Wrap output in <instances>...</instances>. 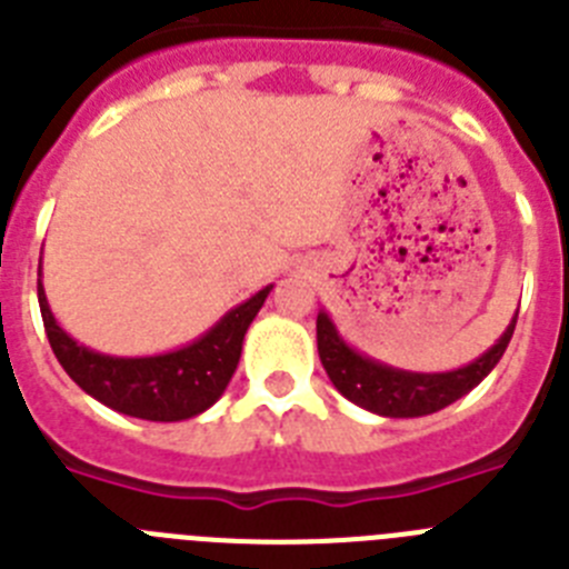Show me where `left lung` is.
I'll list each match as a JSON object with an SVG mask.
<instances>
[{
    "instance_id": "1",
    "label": "left lung",
    "mask_w": 569,
    "mask_h": 569,
    "mask_svg": "<svg viewBox=\"0 0 569 569\" xmlns=\"http://www.w3.org/2000/svg\"><path fill=\"white\" fill-rule=\"evenodd\" d=\"M516 318L518 312L512 315L501 338L463 367L449 369V372H409V369L389 367L383 360L369 358L352 343H346L329 312L320 309L318 355L326 375L346 401L358 403L360 409L380 415V418H421V415H432L456 403L496 369L501 355L507 352Z\"/></svg>"
}]
</instances>
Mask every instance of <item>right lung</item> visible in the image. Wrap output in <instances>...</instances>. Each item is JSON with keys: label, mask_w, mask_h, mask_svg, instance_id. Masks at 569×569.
<instances>
[{"label": "right lung", "mask_w": 569, "mask_h": 569, "mask_svg": "<svg viewBox=\"0 0 569 569\" xmlns=\"http://www.w3.org/2000/svg\"><path fill=\"white\" fill-rule=\"evenodd\" d=\"M271 289L274 286H266L249 300L229 309L209 332H202L180 349L122 358V355L88 349L57 323L42 286V257H39V309L62 369L93 401L142 421H186L220 401L240 363L251 320L263 309Z\"/></svg>", "instance_id": "1"}]
</instances>
